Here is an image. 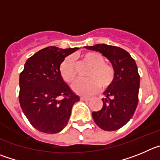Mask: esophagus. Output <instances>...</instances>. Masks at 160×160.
Masks as SVG:
<instances>
[{
  "mask_svg": "<svg viewBox=\"0 0 160 160\" xmlns=\"http://www.w3.org/2000/svg\"><path fill=\"white\" fill-rule=\"evenodd\" d=\"M80 100H84V101H88V100H91V98L90 97H85V96H82V97H80Z\"/></svg>",
  "mask_w": 160,
  "mask_h": 160,
  "instance_id": "obj_1",
  "label": "esophagus"
}]
</instances>
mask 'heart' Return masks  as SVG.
Wrapping results in <instances>:
<instances>
[{
    "label": "heart",
    "instance_id": "obj_1",
    "mask_svg": "<svg viewBox=\"0 0 160 160\" xmlns=\"http://www.w3.org/2000/svg\"><path fill=\"white\" fill-rule=\"evenodd\" d=\"M86 63L91 66L88 72V78L77 80L73 83V91L80 95H90L96 92L99 85L105 89L113 83L116 77L114 68L104 63V57L100 53L89 52L82 56ZM61 77L66 83H72L77 77L74 60L72 57H66L60 66Z\"/></svg>",
    "mask_w": 160,
    "mask_h": 160
}]
</instances>
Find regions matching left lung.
<instances>
[{
	"instance_id": "1",
	"label": "left lung",
	"mask_w": 160,
	"mask_h": 160,
	"mask_svg": "<svg viewBox=\"0 0 160 160\" xmlns=\"http://www.w3.org/2000/svg\"><path fill=\"white\" fill-rule=\"evenodd\" d=\"M85 48L101 53L114 68L116 77L103 92V107L92 115L103 130H118L132 119L139 101L140 77L136 61L128 52L116 46L98 44Z\"/></svg>"
}]
</instances>
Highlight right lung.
<instances>
[{
  "label": "right lung",
  "mask_w": 160,
  "mask_h": 160,
  "mask_svg": "<svg viewBox=\"0 0 160 160\" xmlns=\"http://www.w3.org/2000/svg\"><path fill=\"white\" fill-rule=\"evenodd\" d=\"M77 49L50 46L24 64L20 74V104L29 123L40 132L55 134L64 129L73 104L80 100L60 72L64 58Z\"/></svg>",
  "instance_id": "1"
}]
</instances>
